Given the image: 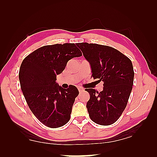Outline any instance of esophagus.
Instances as JSON below:
<instances>
[{"mask_svg": "<svg viewBox=\"0 0 157 157\" xmlns=\"http://www.w3.org/2000/svg\"><path fill=\"white\" fill-rule=\"evenodd\" d=\"M78 90H79V92H83V91L84 90L82 88H81V87H78Z\"/></svg>", "mask_w": 157, "mask_h": 157, "instance_id": "34e87169", "label": "esophagus"}]
</instances>
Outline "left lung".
<instances>
[{"mask_svg":"<svg viewBox=\"0 0 157 157\" xmlns=\"http://www.w3.org/2000/svg\"><path fill=\"white\" fill-rule=\"evenodd\" d=\"M89 62L92 76L104 82L103 90H86L90 96L86 104L89 116L101 125L114 123L126 107L134 84L132 63L121 52L111 46L86 42L77 43Z\"/></svg>","mask_w":157,"mask_h":157,"instance_id":"1","label":"left lung"}]
</instances>
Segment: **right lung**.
Wrapping results in <instances>:
<instances>
[{"mask_svg":"<svg viewBox=\"0 0 157 157\" xmlns=\"http://www.w3.org/2000/svg\"><path fill=\"white\" fill-rule=\"evenodd\" d=\"M82 55L74 44H56L36 50L21 63L19 79L23 96L33 114L48 128H60L69 121L79 92L72 85L63 88L56 75L70 59Z\"/></svg>","mask_w":157,"mask_h":157,"instance_id":"obj_1","label":"right lung"}]
</instances>
